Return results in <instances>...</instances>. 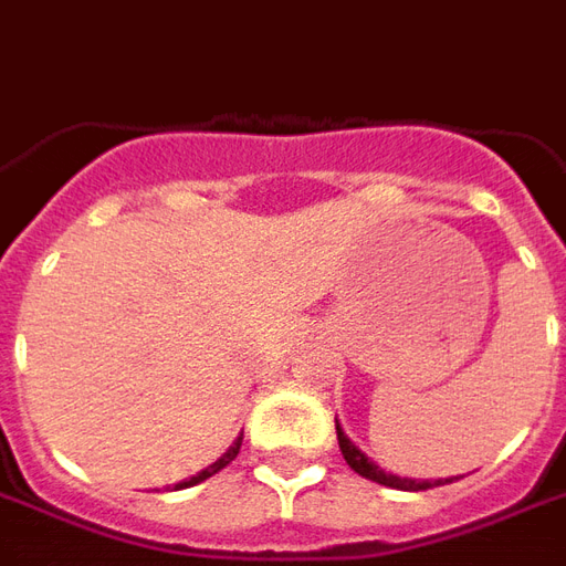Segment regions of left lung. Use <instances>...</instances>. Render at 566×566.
Here are the masks:
<instances>
[{
  "label": "left lung",
  "instance_id": "obj_1",
  "mask_svg": "<svg viewBox=\"0 0 566 566\" xmlns=\"http://www.w3.org/2000/svg\"><path fill=\"white\" fill-rule=\"evenodd\" d=\"M336 434H338V450H342V455H345V462L350 464L359 476L371 480V483L389 485V489H401V492H422V489H434V485L453 483V476H450V480H411V476L389 474V471L378 468V464L371 462V459L359 450L357 443L347 438L345 429L338 426V420H336ZM455 480H459V476H455Z\"/></svg>",
  "mask_w": 566,
  "mask_h": 566
}]
</instances>
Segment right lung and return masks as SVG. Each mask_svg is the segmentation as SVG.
<instances>
[{
  "mask_svg": "<svg viewBox=\"0 0 566 566\" xmlns=\"http://www.w3.org/2000/svg\"><path fill=\"white\" fill-rule=\"evenodd\" d=\"M240 447H242V434H240V438H237V441L230 443V450L224 455H221L219 462H212V464H209V468H203L200 474H195V476H191V480H182V483H177V485H174V489H188V485H198V483H203V480H209V476H212V474H219L221 468H228V464L233 462V459H237V453H240Z\"/></svg>",
  "mask_w": 566,
  "mask_h": 566,
  "instance_id": "1",
  "label": "right lung"
}]
</instances>
